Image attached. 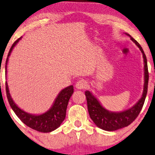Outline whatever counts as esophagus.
I'll use <instances>...</instances> for the list:
<instances>
[{
    "mask_svg": "<svg viewBox=\"0 0 155 155\" xmlns=\"http://www.w3.org/2000/svg\"><path fill=\"white\" fill-rule=\"evenodd\" d=\"M75 86L77 89H83V88L86 87V86H87V83H86L85 80H83V79L79 80V81L76 83Z\"/></svg>",
    "mask_w": 155,
    "mask_h": 155,
    "instance_id": "esophagus-1",
    "label": "esophagus"
}]
</instances>
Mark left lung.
I'll use <instances>...</instances> for the list:
<instances>
[{
    "mask_svg": "<svg viewBox=\"0 0 155 155\" xmlns=\"http://www.w3.org/2000/svg\"><path fill=\"white\" fill-rule=\"evenodd\" d=\"M125 34L130 38V40L135 43L142 54L144 63L143 91H142L141 97L135 105L126 110L117 111V112L107 110L102 106L98 99L93 94L91 91H86L85 95L86 101H87L88 110L90 117L97 127L106 131L117 130L118 129L127 127V125L133 123L142 110L147 93L149 74H148L147 58H146L145 52L142 47L135 39H133L127 33H125Z\"/></svg>",
    "mask_w": 155,
    "mask_h": 155,
    "instance_id": "obj_1",
    "label": "left lung"
}]
</instances>
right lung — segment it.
Here are the masks:
<instances>
[{
	"label": "right lung",
	"instance_id": "obj_1",
	"mask_svg": "<svg viewBox=\"0 0 155 155\" xmlns=\"http://www.w3.org/2000/svg\"><path fill=\"white\" fill-rule=\"evenodd\" d=\"M21 38L22 37L13 43L8 53L5 63L6 79H7V65L8 59L13 48L21 40ZM5 88L8 102L16 115L27 126L30 127L33 130H35L37 131L42 132V133H50L60 126L64 120L65 119L68 103H69L70 97L74 93V86L72 85L63 88L57 95L48 110L40 114H32V113H28L22 110L15 104L10 94L7 81L5 82Z\"/></svg>",
	"mask_w": 155,
	"mask_h": 155
}]
</instances>
